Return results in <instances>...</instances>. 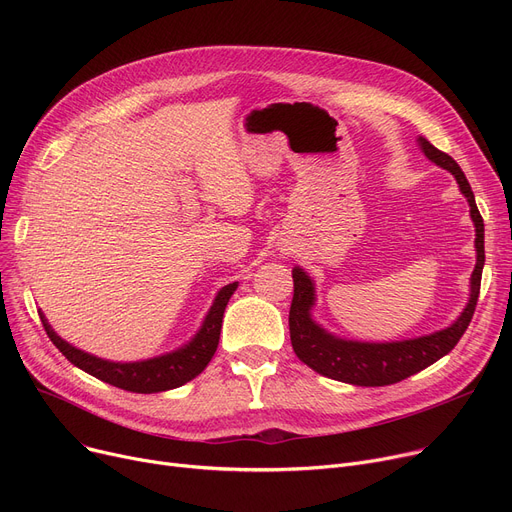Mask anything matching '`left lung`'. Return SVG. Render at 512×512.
<instances>
[{"instance_id": "1", "label": "left lung", "mask_w": 512, "mask_h": 512, "mask_svg": "<svg viewBox=\"0 0 512 512\" xmlns=\"http://www.w3.org/2000/svg\"><path fill=\"white\" fill-rule=\"evenodd\" d=\"M419 145L423 153L438 164L440 168L452 172L461 186V193L467 197L471 207V220L475 224V249H477V263L471 274V299L461 313V317L446 330L434 332L429 336L402 340V342H355V340H342L326 330H321L315 321L311 319V307L315 301L313 294V282L311 278L301 270L294 267L292 270V282H294V294L290 303V342L297 357L311 367L313 371L326 375V378L353 384V386H390L396 382H402L411 378L413 373L429 367L448 355L456 342L461 340L465 330L469 328L477 297L481 286V270L483 261H486V251H483V218L475 205V195L471 191V184L456 161L436 149L427 139L419 137Z\"/></svg>"}]
</instances>
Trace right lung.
<instances>
[{
    "mask_svg": "<svg viewBox=\"0 0 512 512\" xmlns=\"http://www.w3.org/2000/svg\"><path fill=\"white\" fill-rule=\"evenodd\" d=\"M236 282L224 286L218 297H215L201 330L197 336L188 342L180 351H174L164 357H155L149 361H139V363H112V361H103L99 357H93L89 353L78 351L72 344L62 340L56 332L51 330L47 324V319L41 315L43 328L49 336V340L60 348V353L78 369H83L91 373L93 378L112 384L116 388H122L126 392H139V394H153V392H164L178 388L186 382H191L193 378L207 367L211 357L215 355V348H218L220 342V332H222V319L226 305L232 297V292L236 290Z\"/></svg>",
    "mask_w": 512,
    "mask_h": 512,
    "instance_id": "add662e5",
    "label": "right lung"
}]
</instances>
